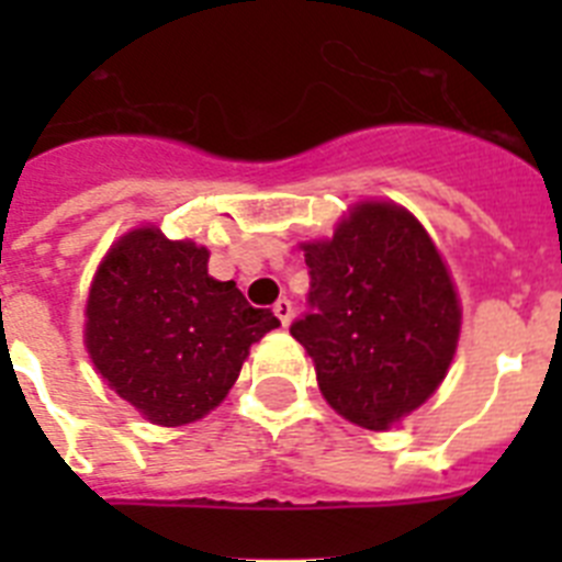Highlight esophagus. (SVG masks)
Returning <instances> with one entry per match:
<instances>
[{"mask_svg": "<svg viewBox=\"0 0 562 562\" xmlns=\"http://www.w3.org/2000/svg\"><path fill=\"white\" fill-rule=\"evenodd\" d=\"M272 312H276L281 324L290 326V321H292V301H290V297H278L276 304H272Z\"/></svg>", "mask_w": 562, "mask_h": 562, "instance_id": "34e87169", "label": "esophagus"}]
</instances>
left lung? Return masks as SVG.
<instances>
[{"instance_id": "obj_1", "label": "left lung", "mask_w": 562, "mask_h": 562, "mask_svg": "<svg viewBox=\"0 0 562 562\" xmlns=\"http://www.w3.org/2000/svg\"><path fill=\"white\" fill-rule=\"evenodd\" d=\"M304 256L310 312L290 335L337 414L389 430L439 389L456 355L461 310L448 267L425 227L389 202L357 205Z\"/></svg>"}]
</instances>
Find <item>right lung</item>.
Returning <instances> with one entry per match:
<instances>
[{"label": "right lung", "mask_w": 562, "mask_h": 562, "mask_svg": "<svg viewBox=\"0 0 562 562\" xmlns=\"http://www.w3.org/2000/svg\"><path fill=\"white\" fill-rule=\"evenodd\" d=\"M281 326L233 281L207 276V250L157 227L123 236L87 301L98 374L154 425H188L216 408L252 342Z\"/></svg>", "instance_id": "1"}]
</instances>
